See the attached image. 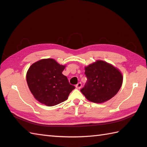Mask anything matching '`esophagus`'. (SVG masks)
Returning <instances> with one entry per match:
<instances>
[{"mask_svg": "<svg viewBox=\"0 0 147 147\" xmlns=\"http://www.w3.org/2000/svg\"><path fill=\"white\" fill-rule=\"evenodd\" d=\"M76 87L77 89H80V88H81V87H82V84H81V82H79V83H78L77 84L76 86Z\"/></svg>", "mask_w": 147, "mask_h": 147, "instance_id": "esophagus-1", "label": "esophagus"}]
</instances>
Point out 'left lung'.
<instances>
[{
	"mask_svg": "<svg viewBox=\"0 0 147 147\" xmlns=\"http://www.w3.org/2000/svg\"><path fill=\"white\" fill-rule=\"evenodd\" d=\"M88 81L80 90L87 100L101 103L109 100L121 89L123 76L117 68L102 60L85 67Z\"/></svg>",
	"mask_w": 147,
	"mask_h": 147,
	"instance_id": "1",
	"label": "left lung"
}]
</instances>
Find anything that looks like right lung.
Wrapping results in <instances>:
<instances>
[{
  "label": "right lung",
  "mask_w": 147,
  "mask_h": 147,
  "mask_svg": "<svg viewBox=\"0 0 147 147\" xmlns=\"http://www.w3.org/2000/svg\"><path fill=\"white\" fill-rule=\"evenodd\" d=\"M65 65L55 59H42L33 63L26 73V82L34 98L42 104L55 106L68 99L75 86L62 71Z\"/></svg>",
  "instance_id": "right-lung-1"
}]
</instances>
